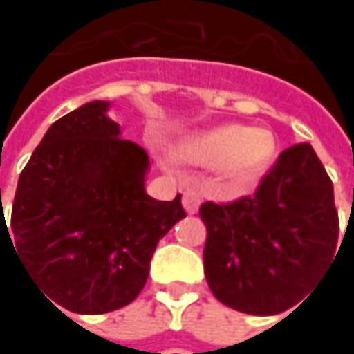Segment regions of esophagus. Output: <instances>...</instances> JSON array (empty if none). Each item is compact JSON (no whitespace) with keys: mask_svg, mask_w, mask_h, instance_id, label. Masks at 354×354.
I'll list each match as a JSON object with an SVG mask.
<instances>
[{"mask_svg":"<svg viewBox=\"0 0 354 354\" xmlns=\"http://www.w3.org/2000/svg\"><path fill=\"white\" fill-rule=\"evenodd\" d=\"M198 205H201V195H198V191H195V189H187L183 195L185 211L189 212V214H195V212L198 211Z\"/></svg>","mask_w":354,"mask_h":354,"instance_id":"esophagus-1","label":"esophagus"}]
</instances>
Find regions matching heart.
Masks as SVG:
<instances>
[{
  "label": "heart",
  "mask_w": 354,
  "mask_h": 354,
  "mask_svg": "<svg viewBox=\"0 0 354 354\" xmlns=\"http://www.w3.org/2000/svg\"><path fill=\"white\" fill-rule=\"evenodd\" d=\"M276 153V138L262 128L226 124L187 136L177 156L187 163L218 167L232 185L256 181Z\"/></svg>",
  "instance_id": "obj_1"
}]
</instances>
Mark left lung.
Instances as JSON below:
<instances>
[{"label": "left lung", "mask_w": 354, "mask_h": 354, "mask_svg": "<svg viewBox=\"0 0 354 354\" xmlns=\"http://www.w3.org/2000/svg\"><path fill=\"white\" fill-rule=\"evenodd\" d=\"M212 295L242 313L295 306L329 268L339 238L333 183L309 143L281 151L252 197L201 205Z\"/></svg>", "instance_id": "1"}]
</instances>
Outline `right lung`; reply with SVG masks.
<instances>
[{"mask_svg": "<svg viewBox=\"0 0 354 354\" xmlns=\"http://www.w3.org/2000/svg\"><path fill=\"white\" fill-rule=\"evenodd\" d=\"M108 110L94 100L57 120L21 171L9 228L0 216L43 295L80 315L131 304L159 240L185 218L181 195L145 193L149 157Z\"/></svg>", "mask_w": 354, "mask_h": 354, "instance_id": "add662e5", "label": "right lung"}]
</instances>
